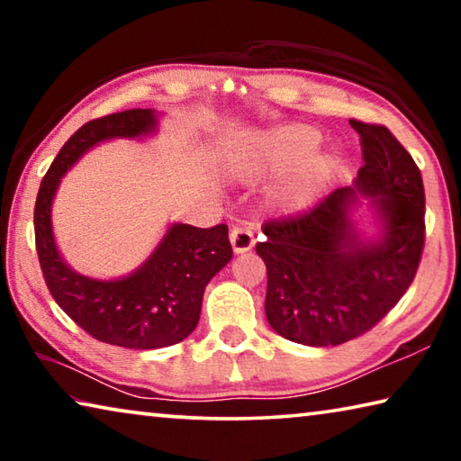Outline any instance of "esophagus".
Wrapping results in <instances>:
<instances>
[{
    "label": "esophagus",
    "instance_id": "obj_1",
    "mask_svg": "<svg viewBox=\"0 0 461 461\" xmlns=\"http://www.w3.org/2000/svg\"><path fill=\"white\" fill-rule=\"evenodd\" d=\"M230 241H231V248L236 254H244L249 252V249L254 248L256 240H254V231L248 228V225H236V228L231 230L230 233Z\"/></svg>",
    "mask_w": 461,
    "mask_h": 461
}]
</instances>
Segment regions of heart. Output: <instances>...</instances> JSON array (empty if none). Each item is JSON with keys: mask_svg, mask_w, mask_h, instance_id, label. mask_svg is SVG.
Instances as JSON below:
<instances>
[{"mask_svg": "<svg viewBox=\"0 0 461 461\" xmlns=\"http://www.w3.org/2000/svg\"><path fill=\"white\" fill-rule=\"evenodd\" d=\"M317 144V130L303 123H286L254 138L233 158V167L246 178L285 173L272 199L285 212L299 213L321 197L335 173V158L327 152H315Z\"/></svg>", "mask_w": 461, "mask_h": 461, "instance_id": "b5f03b06", "label": "heart"}]
</instances>
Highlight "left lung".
<instances>
[{
    "label": "left lung",
    "instance_id": "left-lung-1",
    "mask_svg": "<svg viewBox=\"0 0 461 461\" xmlns=\"http://www.w3.org/2000/svg\"><path fill=\"white\" fill-rule=\"evenodd\" d=\"M364 167L311 212L264 225L267 319L294 343L339 346L370 331L411 286L425 244V193L415 160L384 126L349 120ZM373 217L360 229L357 213Z\"/></svg>",
    "mask_w": 461,
    "mask_h": 461
}]
</instances>
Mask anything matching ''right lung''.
Returning a JSON list of instances; mask_svg holds the SVG:
<instances>
[{
    "mask_svg": "<svg viewBox=\"0 0 461 461\" xmlns=\"http://www.w3.org/2000/svg\"><path fill=\"white\" fill-rule=\"evenodd\" d=\"M158 130L154 109H128L87 122L60 148L38 189V260L59 307L93 338L130 349H156L189 338L209 280L231 260L228 225L201 230L170 223L152 254L120 278H93L62 258L52 231V201L67 170L91 148L115 138L142 140Z\"/></svg>",
    "mask_w": 461,
    "mask_h": 461,
    "instance_id": "add662e5",
    "label": "right lung"
}]
</instances>
